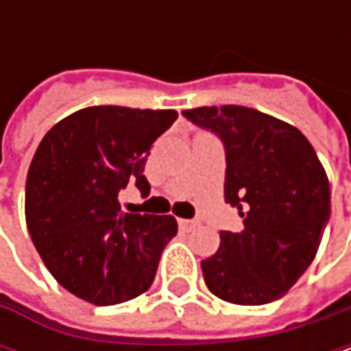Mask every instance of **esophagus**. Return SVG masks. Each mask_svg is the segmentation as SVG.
Instances as JSON below:
<instances>
[{"label":"esophagus","mask_w":351,"mask_h":351,"mask_svg":"<svg viewBox=\"0 0 351 351\" xmlns=\"http://www.w3.org/2000/svg\"><path fill=\"white\" fill-rule=\"evenodd\" d=\"M197 226H199L197 219H178V228H180L182 232H191V230L197 228Z\"/></svg>","instance_id":"esophagus-1"}]
</instances>
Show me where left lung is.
Segmentation results:
<instances>
[{
	"label": "left lung",
	"mask_w": 351,
	"mask_h": 351,
	"mask_svg": "<svg viewBox=\"0 0 351 351\" xmlns=\"http://www.w3.org/2000/svg\"><path fill=\"white\" fill-rule=\"evenodd\" d=\"M182 115L226 150V203L240 234L219 232L201 262L207 289L236 305L280 299L309 268L331 213L329 180L309 140L291 123L242 106L197 107Z\"/></svg>",
	"instance_id": "8db88e82"
}]
</instances>
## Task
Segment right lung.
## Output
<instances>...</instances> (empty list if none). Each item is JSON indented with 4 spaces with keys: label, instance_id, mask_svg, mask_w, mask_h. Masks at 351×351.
<instances>
[{
    "label": "right lung",
    "instance_id": "1",
    "mask_svg": "<svg viewBox=\"0 0 351 351\" xmlns=\"http://www.w3.org/2000/svg\"><path fill=\"white\" fill-rule=\"evenodd\" d=\"M175 119L173 109L87 107L42 138L26 178V223L42 262L75 297L115 305L150 289L176 219L121 213L117 195L136 182L148 197L150 146Z\"/></svg>",
    "mask_w": 351,
    "mask_h": 351
}]
</instances>
